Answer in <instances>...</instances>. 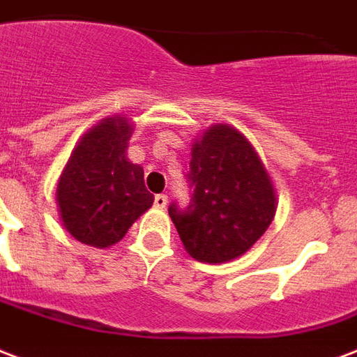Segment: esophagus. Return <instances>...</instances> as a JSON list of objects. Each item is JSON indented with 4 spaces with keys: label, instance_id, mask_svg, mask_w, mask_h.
<instances>
[{
    "label": "esophagus",
    "instance_id": "esophagus-1",
    "mask_svg": "<svg viewBox=\"0 0 357 357\" xmlns=\"http://www.w3.org/2000/svg\"><path fill=\"white\" fill-rule=\"evenodd\" d=\"M154 205H156L158 208H165V207H167V195H165V194H158L156 197H154Z\"/></svg>",
    "mask_w": 357,
    "mask_h": 357
}]
</instances>
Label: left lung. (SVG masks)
<instances>
[{"instance_id":"8db88e82","label":"left lung","mask_w":357,"mask_h":357,"mask_svg":"<svg viewBox=\"0 0 357 357\" xmlns=\"http://www.w3.org/2000/svg\"><path fill=\"white\" fill-rule=\"evenodd\" d=\"M186 211L169 207L184 250L203 264L239 258L267 231L277 190L254 144L231 124H213L192 144Z\"/></svg>"}]
</instances>
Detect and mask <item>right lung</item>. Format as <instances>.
I'll list each match as a JSON object with an SVG mask.
<instances>
[{
    "label": "right lung",
    "instance_id": "obj_1",
    "mask_svg": "<svg viewBox=\"0 0 357 357\" xmlns=\"http://www.w3.org/2000/svg\"><path fill=\"white\" fill-rule=\"evenodd\" d=\"M133 124L112 114L80 137L56 186L61 226L82 245L109 248L146 213L154 195L144 188L143 167L128 160Z\"/></svg>",
    "mask_w": 357,
    "mask_h": 357
}]
</instances>
